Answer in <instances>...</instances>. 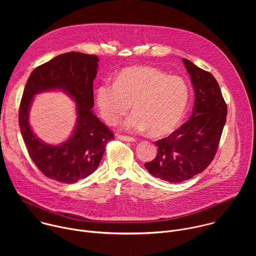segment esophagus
<instances>
[{
	"mask_svg": "<svg viewBox=\"0 0 256 256\" xmlns=\"http://www.w3.org/2000/svg\"><path fill=\"white\" fill-rule=\"evenodd\" d=\"M118 140H126V142H134V140H136V138H132V136H122V134H118Z\"/></svg>",
	"mask_w": 256,
	"mask_h": 256,
	"instance_id": "esophagus-1",
	"label": "esophagus"
}]
</instances>
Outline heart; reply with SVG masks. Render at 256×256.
<instances>
[{"instance_id": "b5f03b06", "label": "heart", "mask_w": 256, "mask_h": 256, "mask_svg": "<svg viewBox=\"0 0 256 256\" xmlns=\"http://www.w3.org/2000/svg\"><path fill=\"white\" fill-rule=\"evenodd\" d=\"M96 105L102 118L116 124L130 110L124 122L130 132L165 136L175 130L184 118L190 100L186 82L179 76H167L150 66L122 70L114 84L103 83L96 89Z\"/></svg>"}]
</instances>
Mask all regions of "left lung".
Segmentation results:
<instances>
[{"mask_svg":"<svg viewBox=\"0 0 256 256\" xmlns=\"http://www.w3.org/2000/svg\"><path fill=\"white\" fill-rule=\"evenodd\" d=\"M194 90L188 122L156 142V158L144 168L156 178L177 184L202 173L212 161L227 118V104L210 72L182 58Z\"/></svg>","mask_w":256,"mask_h":256,"instance_id":"8db88e82","label":"left lung"}]
</instances>
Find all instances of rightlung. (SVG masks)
Returning <instances> with one entry per match:
<instances>
[{"instance_id": "1", "label": "right lung", "mask_w": 256, "mask_h": 256, "mask_svg": "<svg viewBox=\"0 0 256 256\" xmlns=\"http://www.w3.org/2000/svg\"><path fill=\"white\" fill-rule=\"evenodd\" d=\"M99 58L94 54L70 52L60 54L33 70L19 108V126L28 153L46 177L62 184H75L93 173L102 159L106 144L114 138L93 114V81ZM60 90L76 102L78 122L71 136L60 145H50L36 136L28 124L34 96Z\"/></svg>"}]
</instances>
